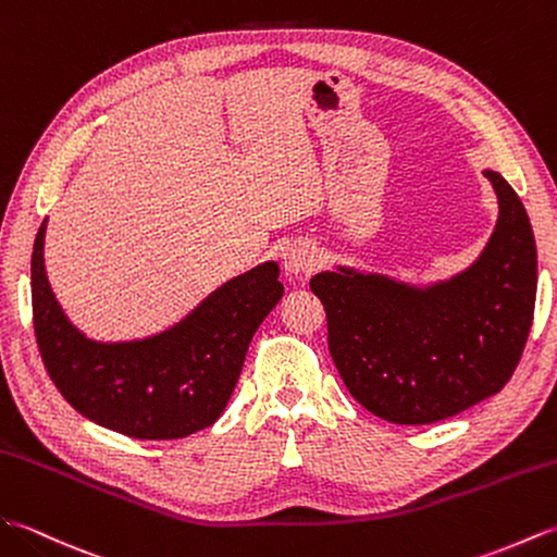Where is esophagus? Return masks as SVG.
<instances>
[{
    "label": "esophagus",
    "mask_w": 557,
    "mask_h": 557,
    "mask_svg": "<svg viewBox=\"0 0 557 557\" xmlns=\"http://www.w3.org/2000/svg\"><path fill=\"white\" fill-rule=\"evenodd\" d=\"M283 267L288 274H307L317 267V255L307 243H293L283 255Z\"/></svg>",
    "instance_id": "esophagus-1"
}]
</instances>
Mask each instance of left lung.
<instances>
[{"label":"left lung","instance_id":"1","mask_svg":"<svg viewBox=\"0 0 557 557\" xmlns=\"http://www.w3.org/2000/svg\"><path fill=\"white\" fill-rule=\"evenodd\" d=\"M498 221L472 267L410 286L348 267L321 271L329 350L352 398L393 424H431L496 395L534 319L536 243L512 185L484 171Z\"/></svg>","mask_w":557,"mask_h":557}]
</instances>
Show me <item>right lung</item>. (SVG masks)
I'll use <instances>...</instances> for the list:
<instances>
[{
    "label": "right lung",
    "instance_id": "obj_1",
    "mask_svg": "<svg viewBox=\"0 0 557 557\" xmlns=\"http://www.w3.org/2000/svg\"><path fill=\"white\" fill-rule=\"evenodd\" d=\"M47 219L33 245L37 348L59 393L90 422L143 441L185 438L212 426L236 388L247 348L283 295L278 264L226 281L150 338L100 343L71 324L45 271Z\"/></svg>",
    "mask_w": 557,
    "mask_h": 557
}]
</instances>
